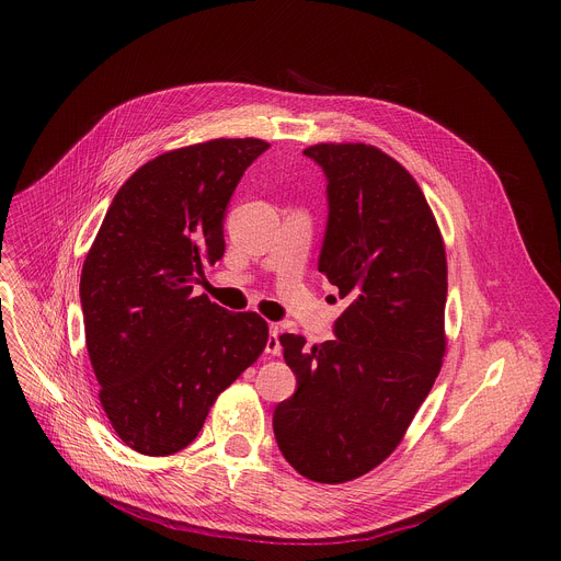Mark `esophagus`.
<instances>
[{
  "label": "esophagus",
  "instance_id": "34e87169",
  "mask_svg": "<svg viewBox=\"0 0 561 561\" xmlns=\"http://www.w3.org/2000/svg\"><path fill=\"white\" fill-rule=\"evenodd\" d=\"M266 353L277 357L282 353V344H279V329L273 324L271 327V335H268V342H266Z\"/></svg>",
  "mask_w": 561,
  "mask_h": 561
}]
</instances>
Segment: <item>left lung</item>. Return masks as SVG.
Wrapping results in <instances>:
<instances>
[{
    "mask_svg": "<svg viewBox=\"0 0 561 561\" xmlns=\"http://www.w3.org/2000/svg\"><path fill=\"white\" fill-rule=\"evenodd\" d=\"M329 224L319 253L348 301L335 340L304 346L284 333L297 377L275 409L286 461L319 484H344L379 466L402 442L431 392L446 353V249L415 178L370 144H314Z\"/></svg>",
    "mask_w": 561,
    "mask_h": 561,
    "instance_id": "obj_1",
    "label": "left lung"
}]
</instances>
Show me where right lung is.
Listing matches in <instances>:
<instances>
[{
  "mask_svg": "<svg viewBox=\"0 0 561 561\" xmlns=\"http://www.w3.org/2000/svg\"><path fill=\"white\" fill-rule=\"evenodd\" d=\"M271 144L210 139L157 154L117 191L84 260L87 348L102 409L133 450L167 457L264 353L268 324L193 295L221 260L234 186Z\"/></svg>",
  "mask_w": 561,
  "mask_h": 561,
  "instance_id": "right-lung-1",
  "label": "right lung"
}]
</instances>
